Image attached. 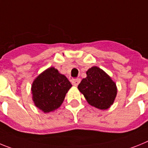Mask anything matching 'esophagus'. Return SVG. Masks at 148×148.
Masks as SVG:
<instances>
[{"label":"esophagus","mask_w":148,"mask_h":148,"mask_svg":"<svg viewBox=\"0 0 148 148\" xmlns=\"http://www.w3.org/2000/svg\"><path fill=\"white\" fill-rule=\"evenodd\" d=\"M71 83H72V85L73 86H77L78 84H79V83H80V79H72V81H71Z\"/></svg>","instance_id":"1"}]
</instances>
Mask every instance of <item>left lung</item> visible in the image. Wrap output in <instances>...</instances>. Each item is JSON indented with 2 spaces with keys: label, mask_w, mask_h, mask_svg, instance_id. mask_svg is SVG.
Returning <instances> with one entry per match:
<instances>
[{
  "label": "left lung",
  "mask_w": 148,
  "mask_h": 148,
  "mask_svg": "<svg viewBox=\"0 0 148 148\" xmlns=\"http://www.w3.org/2000/svg\"><path fill=\"white\" fill-rule=\"evenodd\" d=\"M86 77L78 85V89L91 106L107 110L117 95L116 84L104 71L93 66L86 71Z\"/></svg>",
  "instance_id": "left-lung-1"
}]
</instances>
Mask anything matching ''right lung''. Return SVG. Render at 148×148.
<instances>
[{
  "instance_id": "1",
  "label": "right lung",
  "mask_w": 148,
  "mask_h": 148,
  "mask_svg": "<svg viewBox=\"0 0 148 148\" xmlns=\"http://www.w3.org/2000/svg\"><path fill=\"white\" fill-rule=\"evenodd\" d=\"M71 86L65 75L51 67L39 74L32 84L34 104L45 113L54 111L61 106Z\"/></svg>"
}]
</instances>
